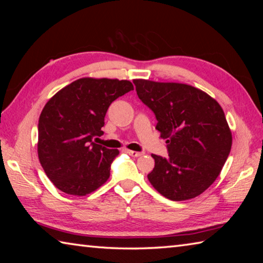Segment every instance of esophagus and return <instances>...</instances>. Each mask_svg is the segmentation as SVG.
Wrapping results in <instances>:
<instances>
[{"label":"esophagus","instance_id":"esophagus-1","mask_svg":"<svg viewBox=\"0 0 263 263\" xmlns=\"http://www.w3.org/2000/svg\"><path fill=\"white\" fill-rule=\"evenodd\" d=\"M125 152L127 154H130L131 157H140V155H142L141 152H136V151H130V149H125Z\"/></svg>","mask_w":263,"mask_h":263}]
</instances>
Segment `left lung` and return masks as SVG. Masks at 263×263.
<instances>
[{
    "label": "left lung",
    "instance_id": "1",
    "mask_svg": "<svg viewBox=\"0 0 263 263\" xmlns=\"http://www.w3.org/2000/svg\"><path fill=\"white\" fill-rule=\"evenodd\" d=\"M137 95L157 118L168 157L152 154L147 175L155 190L171 201H185L205 191L229 158L232 135L216 100L189 84L133 80Z\"/></svg>",
    "mask_w": 263,
    "mask_h": 263
}]
</instances>
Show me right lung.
<instances>
[{
    "label": "right lung",
    "instance_id": "add662e5",
    "mask_svg": "<svg viewBox=\"0 0 263 263\" xmlns=\"http://www.w3.org/2000/svg\"><path fill=\"white\" fill-rule=\"evenodd\" d=\"M133 90L126 80L83 78L47 102L38 122V157L48 179L62 193L84 196L106 182L119 154L96 144L110 104Z\"/></svg>",
    "mask_w": 263,
    "mask_h": 263
}]
</instances>
